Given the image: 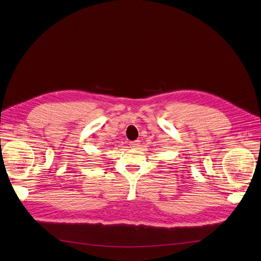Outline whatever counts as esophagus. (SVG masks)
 I'll return each mask as SVG.
<instances>
[{
  "instance_id": "1",
  "label": "esophagus",
  "mask_w": 261,
  "mask_h": 261,
  "mask_svg": "<svg viewBox=\"0 0 261 261\" xmlns=\"http://www.w3.org/2000/svg\"><path fill=\"white\" fill-rule=\"evenodd\" d=\"M139 143H140L139 140H134V141H131V143H130L129 145H130V147H131V148L135 149V148H137V147L139 146Z\"/></svg>"
}]
</instances>
